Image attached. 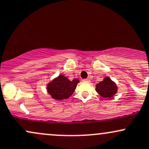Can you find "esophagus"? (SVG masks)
Listing matches in <instances>:
<instances>
[{"label":"esophagus","instance_id":"34e87169","mask_svg":"<svg viewBox=\"0 0 149 149\" xmlns=\"http://www.w3.org/2000/svg\"><path fill=\"white\" fill-rule=\"evenodd\" d=\"M90 81V78H86V79L83 80V82H85V83H89Z\"/></svg>","mask_w":149,"mask_h":149}]
</instances>
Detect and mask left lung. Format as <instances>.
<instances>
[{
  "label": "left lung",
  "mask_w": 149,
  "mask_h": 149,
  "mask_svg": "<svg viewBox=\"0 0 149 149\" xmlns=\"http://www.w3.org/2000/svg\"><path fill=\"white\" fill-rule=\"evenodd\" d=\"M116 83L109 78H105L103 81L96 85V90L104 98H112L117 92Z\"/></svg>",
  "instance_id": "left-lung-1"
}]
</instances>
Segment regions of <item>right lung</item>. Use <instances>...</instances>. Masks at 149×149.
Masks as SVG:
<instances>
[{
  "instance_id": "obj_1",
  "label": "right lung",
  "mask_w": 149,
  "mask_h": 149,
  "mask_svg": "<svg viewBox=\"0 0 149 149\" xmlns=\"http://www.w3.org/2000/svg\"><path fill=\"white\" fill-rule=\"evenodd\" d=\"M78 83L77 78L70 80L63 75H59L47 85V92L54 100H65L72 95Z\"/></svg>"
}]
</instances>
